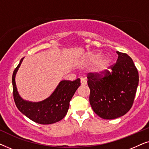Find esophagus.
<instances>
[{"instance_id":"1","label":"esophagus","mask_w":149,"mask_h":149,"mask_svg":"<svg viewBox=\"0 0 149 149\" xmlns=\"http://www.w3.org/2000/svg\"><path fill=\"white\" fill-rule=\"evenodd\" d=\"M81 85H87V81L86 79L84 78H81Z\"/></svg>"}]
</instances>
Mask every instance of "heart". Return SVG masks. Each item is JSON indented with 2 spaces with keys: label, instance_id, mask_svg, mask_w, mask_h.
Masks as SVG:
<instances>
[{
  "label": "heart",
  "instance_id": "obj_1",
  "mask_svg": "<svg viewBox=\"0 0 149 149\" xmlns=\"http://www.w3.org/2000/svg\"><path fill=\"white\" fill-rule=\"evenodd\" d=\"M102 54L98 52L89 53L87 56V62L89 64L96 63L95 66V72L97 74L103 75L107 73L111 68L113 59L111 56H105L102 58Z\"/></svg>",
  "mask_w": 149,
  "mask_h": 149
}]
</instances>
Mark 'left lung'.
<instances>
[{
    "label": "left lung",
    "instance_id": "obj_1",
    "mask_svg": "<svg viewBox=\"0 0 149 149\" xmlns=\"http://www.w3.org/2000/svg\"><path fill=\"white\" fill-rule=\"evenodd\" d=\"M117 62L111 72L100 75L87 74L90 89L89 103L93 111L104 119H114L125 115L133 105L139 81L137 68L127 54L117 52Z\"/></svg>",
    "mask_w": 149,
    "mask_h": 149
}]
</instances>
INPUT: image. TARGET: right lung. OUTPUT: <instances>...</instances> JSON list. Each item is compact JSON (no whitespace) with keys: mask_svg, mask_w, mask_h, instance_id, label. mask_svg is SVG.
Segmentation results:
<instances>
[{"mask_svg":"<svg viewBox=\"0 0 149 149\" xmlns=\"http://www.w3.org/2000/svg\"><path fill=\"white\" fill-rule=\"evenodd\" d=\"M24 58L13 71L12 76L13 98L18 110L32 121L47 125L62 120L68 112L70 101L78 87L80 79L74 81H62L48 98L38 102L26 101L19 96L15 84V74Z\"/></svg>","mask_w":149,"mask_h":149,"instance_id":"add662e5","label":"right lung"}]
</instances>
